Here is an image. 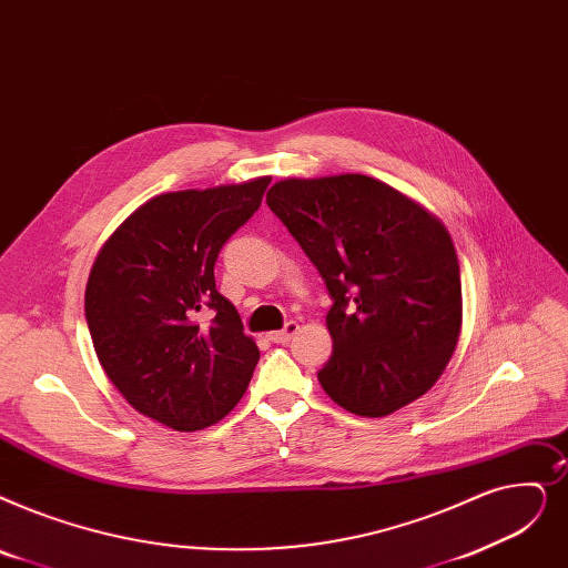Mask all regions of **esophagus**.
Returning a JSON list of instances; mask_svg holds the SVG:
<instances>
[{
    "mask_svg": "<svg viewBox=\"0 0 568 568\" xmlns=\"http://www.w3.org/2000/svg\"><path fill=\"white\" fill-rule=\"evenodd\" d=\"M297 332H300V323H287L281 332H271V334H268V341H274V343H287Z\"/></svg>",
    "mask_w": 568,
    "mask_h": 568,
    "instance_id": "1",
    "label": "esophagus"
}]
</instances>
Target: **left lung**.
<instances>
[{"label":"left lung","instance_id":"8db88e82","mask_svg":"<svg viewBox=\"0 0 568 568\" xmlns=\"http://www.w3.org/2000/svg\"><path fill=\"white\" fill-rule=\"evenodd\" d=\"M266 204L332 297L334 341L317 381L364 417L415 402L450 362L462 329L459 262L448 230L399 190L362 174L285 179Z\"/></svg>","mask_w":568,"mask_h":568}]
</instances>
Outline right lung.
<instances>
[{
  "label": "right lung",
  "mask_w": 568,
  "mask_h": 568,
  "mask_svg": "<svg viewBox=\"0 0 568 568\" xmlns=\"http://www.w3.org/2000/svg\"><path fill=\"white\" fill-rule=\"evenodd\" d=\"M268 176L158 194L97 255L85 287L94 353L139 413L179 429L215 425L239 404L260 359L236 308L215 290L227 239L260 209ZM216 317L200 328L195 315Z\"/></svg>",
  "instance_id": "right-lung-1"
}]
</instances>
